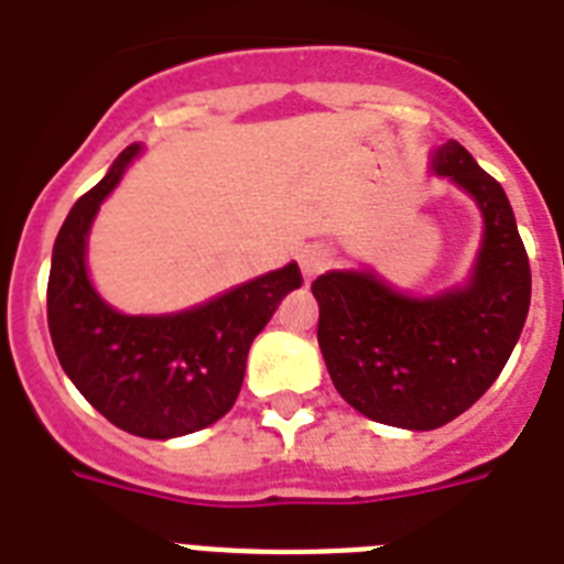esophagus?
I'll return each mask as SVG.
<instances>
[{"label":"esophagus","mask_w":564,"mask_h":564,"mask_svg":"<svg viewBox=\"0 0 564 564\" xmlns=\"http://www.w3.org/2000/svg\"><path fill=\"white\" fill-rule=\"evenodd\" d=\"M328 264V253H325L319 245H314V248H305L300 253V268H302V276L314 279L316 273H323V268Z\"/></svg>","instance_id":"esophagus-1"}]
</instances>
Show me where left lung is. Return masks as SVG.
<instances>
[{"label": "left lung", "mask_w": 564, "mask_h": 564, "mask_svg": "<svg viewBox=\"0 0 564 564\" xmlns=\"http://www.w3.org/2000/svg\"><path fill=\"white\" fill-rule=\"evenodd\" d=\"M430 170L481 213V245L460 285L417 296L371 268L325 271L311 285L334 389L360 415L412 432L455 421L496 383L530 308L528 253L499 181L458 141L432 149Z\"/></svg>", "instance_id": "8db88e82"}]
</instances>
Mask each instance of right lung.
Listing matches in <instances>:
<instances>
[{"label": "right lung", "instance_id": "obj_1", "mask_svg": "<svg viewBox=\"0 0 564 564\" xmlns=\"http://www.w3.org/2000/svg\"><path fill=\"white\" fill-rule=\"evenodd\" d=\"M141 152V143L126 147L59 227L51 253L48 332L68 380L106 421L138 438L170 441L230 412L256 334L302 285V273L288 262L172 314L111 308L88 276V232Z\"/></svg>", "mask_w": 564, "mask_h": 564}]
</instances>
